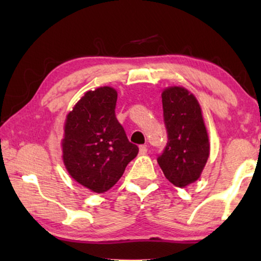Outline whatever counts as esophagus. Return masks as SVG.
I'll return each mask as SVG.
<instances>
[{
    "label": "esophagus",
    "mask_w": 261,
    "mask_h": 261,
    "mask_svg": "<svg viewBox=\"0 0 261 261\" xmlns=\"http://www.w3.org/2000/svg\"><path fill=\"white\" fill-rule=\"evenodd\" d=\"M139 153L140 154H146L147 153V146L146 145H141V146H139Z\"/></svg>",
    "instance_id": "1"
}]
</instances>
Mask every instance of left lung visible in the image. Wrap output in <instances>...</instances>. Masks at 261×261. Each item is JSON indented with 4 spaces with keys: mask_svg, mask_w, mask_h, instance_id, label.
I'll list each match as a JSON object with an SVG mask.
<instances>
[{
    "mask_svg": "<svg viewBox=\"0 0 261 261\" xmlns=\"http://www.w3.org/2000/svg\"><path fill=\"white\" fill-rule=\"evenodd\" d=\"M161 96L168 143L158 163L171 184L185 188L200 177L208 160V134L200 105L191 92L169 86Z\"/></svg>",
    "mask_w": 261,
    "mask_h": 261,
    "instance_id": "obj_1",
    "label": "left lung"
}]
</instances>
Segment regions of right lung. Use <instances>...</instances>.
I'll use <instances>...</instances> for the list:
<instances>
[{
    "label": "right lung",
    "instance_id": "add662e5",
    "mask_svg": "<svg viewBox=\"0 0 261 261\" xmlns=\"http://www.w3.org/2000/svg\"><path fill=\"white\" fill-rule=\"evenodd\" d=\"M117 91H87L65 117L62 159L69 175L95 193L112 189L139 148L127 140L115 116Z\"/></svg>",
    "mask_w": 261,
    "mask_h": 261
}]
</instances>
